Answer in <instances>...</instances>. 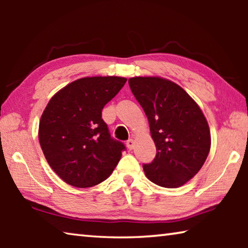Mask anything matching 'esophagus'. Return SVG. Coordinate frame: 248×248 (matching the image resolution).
<instances>
[{
  "label": "esophagus",
  "instance_id": "1",
  "mask_svg": "<svg viewBox=\"0 0 248 248\" xmlns=\"http://www.w3.org/2000/svg\"><path fill=\"white\" fill-rule=\"evenodd\" d=\"M125 144H127L129 150H132L133 146H134V141L132 139H129L127 142H125Z\"/></svg>",
  "mask_w": 248,
  "mask_h": 248
}]
</instances>
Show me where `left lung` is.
<instances>
[{
    "label": "left lung",
    "mask_w": 248,
    "mask_h": 248,
    "mask_svg": "<svg viewBox=\"0 0 248 248\" xmlns=\"http://www.w3.org/2000/svg\"><path fill=\"white\" fill-rule=\"evenodd\" d=\"M129 86L148 117L156 155L143 164L151 182L177 188L204 164L211 138L198 105L177 84L161 78H131Z\"/></svg>",
    "instance_id": "1"
}]
</instances>
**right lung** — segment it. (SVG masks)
Instances as JSON below:
<instances>
[{
  "mask_svg": "<svg viewBox=\"0 0 248 248\" xmlns=\"http://www.w3.org/2000/svg\"><path fill=\"white\" fill-rule=\"evenodd\" d=\"M125 82L119 77L77 79L59 91L44 110L40 146L51 169L71 186L98 185L118 164L125 146L110 137L102 110Z\"/></svg>",
  "mask_w": 248,
  "mask_h": 248,
  "instance_id": "obj_1",
  "label": "right lung"
}]
</instances>
